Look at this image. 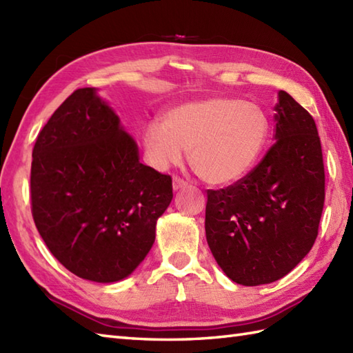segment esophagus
Masks as SVG:
<instances>
[{"label":"esophagus","instance_id":"obj_1","mask_svg":"<svg viewBox=\"0 0 353 353\" xmlns=\"http://www.w3.org/2000/svg\"><path fill=\"white\" fill-rule=\"evenodd\" d=\"M186 183L183 179H181V177H174L172 179V190L174 191H177V190H182V188H186Z\"/></svg>","mask_w":353,"mask_h":353}]
</instances>
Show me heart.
Returning a JSON list of instances; mask_svg holds the SVG:
<instances>
[{
	"mask_svg": "<svg viewBox=\"0 0 353 353\" xmlns=\"http://www.w3.org/2000/svg\"><path fill=\"white\" fill-rule=\"evenodd\" d=\"M268 133V118L259 104L212 97L179 104L167 112L163 123H148L144 145L157 168L182 162L186 150L201 181L229 185L254 167Z\"/></svg>",
	"mask_w": 353,
	"mask_h": 353,
	"instance_id": "1",
	"label": "heart"
}]
</instances>
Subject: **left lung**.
<instances>
[{
  "label": "left lung",
  "instance_id": "1",
  "mask_svg": "<svg viewBox=\"0 0 353 353\" xmlns=\"http://www.w3.org/2000/svg\"><path fill=\"white\" fill-rule=\"evenodd\" d=\"M277 97L274 144L239 181L208 190L209 249L228 277L245 287L281 279L308 254L325 205L316 121L290 94Z\"/></svg>",
  "mask_w": 353,
  "mask_h": 353
}]
</instances>
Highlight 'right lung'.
Listing matches in <instances>:
<instances>
[{"instance_id": "right-lung-1", "label": "right lung", "mask_w": 353, "mask_h": 353, "mask_svg": "<svg viewBox=\"0 0 353 353\" xmlns=\"http://www.w3.org/2000/svg\"><path fill=\"white\" fill-rule=\"evenodd\" d=\"M30 197L52 256L81 279L108 283L129 276L152 249L172 181L139 162L114 110L81 88L37 134Z\"/></svg>"}]
</instances>
